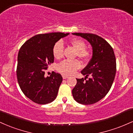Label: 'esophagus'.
I'll return each mask as SVG.
<instances>
[{"label":"esophagus","mask_w":133,"mask_h":133,"mask_svg":"<svg viewBox=\"0 0 133 133\" xmlns=\"http://www.w3.org/2000/svg\"><path fill=\"white\" fill-rule=\"evenodd\" d=\"M62 77H63V79H66L67 78H68V76L65 75H62Z\"/></svg>","instance_id":"1"}]
</instances>
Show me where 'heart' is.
<instances>
[{"label":"heart","instance_id":"heart-1","mask_svg":"<svg viewBox=\"0 0 133 133\" xmlns=\"http://www.w3.org/2000/svg\"><path fill=\"white\" fill-rule=\"evenodd\" d=\"M71 45L75 48L77 51L75 56H78L82 61L87 62L90 58V53L87 50L86 44L83 40L78 38L71 39L70 41ZM53 53L55 58L56 59H60L63 56L64 46L62 41H58L55 43L53 46ZM81 66V64L78 59L68 60L65 59L58 65L57 70L59 72L65 75H70L73 74Z\"/></svg>","mask_w":133,"mask_h":133}]
</instances>
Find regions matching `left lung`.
Listing matches in <instances>:
<instances>
[{"instance_id": "1", "label": "left lung", "mask_w": 133, "mask_h": 133, "mask_svg": "<svg viewBox=\"0 0 133 133\" xmlns=\"http://www.w3.org/2000/svg\"><path fill=\"white\" fill-rule=\"evenodd\" d=\"M73 34L86 39L92 46V57L81 74L85 78L77 79L72 95L77 102L89 105L97 102L108 93L116 72V57L112 48L104 39L92 33ZM89 76L91 78L87 80Z\"/></svg>"}]
</instances>
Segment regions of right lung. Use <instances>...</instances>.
<instances>
[{"mask_svg":"<svg viewBox=\"0 0 133 133\" xmlns=\"http://www.w3.org/2000/svg\"><path fill=\"white\" fill-rule=\"evenodd\" d=\"M69 33L39 34L26 41L19 50L16 70L17 82L28 98L38 104H46L56 99L63 78L52 71L45 77V70L54 62L55 43Z\"/></svg>","mask_w":133,"mask_h":133,"instance_id":"add662e5","label":"right lung"}]
</instances>
